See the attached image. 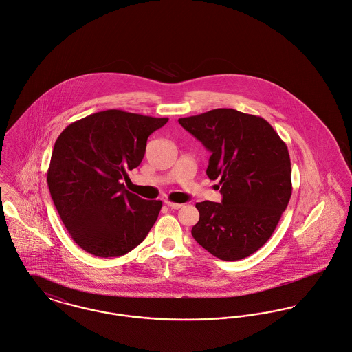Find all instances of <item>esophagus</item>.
I'll return each instance as SVG.
<instances>
[{
  "instance_id": "34e87169",
  "label": "esophagus",
  "mask_w": 352,
  "mask_h": 352,
  "mask_svg": "<svg viewBox=\"0 0 352 352\" xmlns=\"http://www.w3.org/2000/svg\"><path fill=\"white\" fill-rule=\"evenodd\" d=\"M164 204L171 208V209H181L184 205L182 204H178V202H171V201H164Z\"/></svg>"
}]
</instances>
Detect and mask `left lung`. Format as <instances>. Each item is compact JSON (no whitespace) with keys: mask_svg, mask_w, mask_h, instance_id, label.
Masks as SVG:
<instances>
[{"mask_svg":"<svg viewBox=\"0 0 352 352\" xmlns=\"http://www.w3.org/2000/svg\"><path fill=\"white\" fill-rule=\"evenodd\" d=\"M178 121L210 151L206 175L220 181L223 195L221 202L195 204V241L221 261L250 256L272 237L292 197L285 142L265 118L234 109Z\"/></svg>","mask_w":352,"mask_h":352,"instance_id":"left-lung-1","label":"left lung"}]
</instances>
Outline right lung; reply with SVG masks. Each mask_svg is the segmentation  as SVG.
<instances>
[{
	"instance_id": "1",
	"label": "right lung",
	"mask_w": 352,
	"mask_h": 352,
	"mask_svg": "<svg viewBox=\"0 0 352 352\" xmlns=\"http://www.w3.org/2000/svg\"><path fill=\"white\" fill-rule=\"evenodd\" d=\"M167 121L109 109L72 122L56 139L48 189L66 230L86 252L121 256L155 224L162 201L128 192L121 179L142 163L148 136Z\"/></svg>"
}]
</instances>
